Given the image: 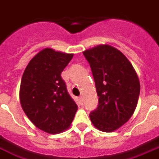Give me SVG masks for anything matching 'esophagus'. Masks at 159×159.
<instances>
[{"label": "esophagus", "mask_w": 159, "mask_h": 159, "mask_svg": "<svg viewBox=\"0 0 159 159\" xmlns=\"http://www.w3.org/2000/svg\"><path fill=\"white\" fill-rule=\"evenodd\" d=\"M78 100H79V103L80 104V105H82V104H83V97H82V96H80Z\"/></svg>", "instance_id": "esophagus-1"}]
</instances>
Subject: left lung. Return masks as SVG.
<instances>
[{"label": "left lung", "mask_w": 159, "mask_h": 159, "mask_svg": "<svg viewBox=\"0 0 159 159\" xmlns=\"http://www.w3.org/2000/svg\"><path fill=\"white\" fill-rule=\"evenodd\" d=\"M95 80L99 105L89 114L101 132H114L133 115L140 94V82L131 62L116 48L101 44L83 52Z\"/></svg>", "instance_id": "obj_1"}]
</instances>
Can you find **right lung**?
<instances>
[{"label":"right lung","instance_id":"1","mask_svg":"<svg viewBox=\"0 0 159 159\" xmlns=\"http://www.w3.org/2000/svg\"><path fill=\"white\" fill-rule=\"evenodd\" d=\"M73 56L44 48L30 60L21 77V108L33 125L50 134L68 129L78 110L61 77Z\"/></svg>","mask_w":159,"mask_h":159}]
</instances>
